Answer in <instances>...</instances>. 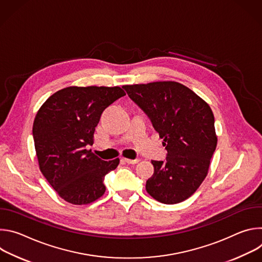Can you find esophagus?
Instances as JSON below:
<instances>
[{
  "instance_id": "34e87169",
  "label": "esophagus",
  "mask_w": 262,
  "mask_h": 262,
  "mask_svg": "<svg viewBox=\"0 0 262 262\" xmlns=\"http://www.w3.org/2000/svg\"><path fill=\"white\" fill-rule=\"evenodd\" d=\"M126 164H130V165H135V164H138L139 163V159H136V160H130V159H122Z\"/></svg>"
}]
</instances>
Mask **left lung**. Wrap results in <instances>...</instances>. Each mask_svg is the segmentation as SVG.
Here are the masks:
<instances>
[{"mask_svg": "<svg viewBox=\"0 0 262 262\" xmlns=\"http://www.w3.org/2000/svg\"><path fill=\"white\" fill-rule=\"evenodd\" d=\"M123 89L150 119L168 152L165 162L151 161L155 173L146 181L147 193L165 204L184 201L205 179L216 147L210 106L177 82L125 85Z\"/></svg>", "mask_w": 262, "mask_h": 262, "instance_id": "obj_1", "label": "left lung"}]
</instances>
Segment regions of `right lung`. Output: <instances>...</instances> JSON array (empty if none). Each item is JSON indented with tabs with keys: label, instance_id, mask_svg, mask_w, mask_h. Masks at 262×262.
Masks as SVG:
<instances>
[{
	"label": "right lung",
	"instance_id": "add662e5",
	"mask_svg": "<svg viewBox=\"0 0 262 262\" xmlns=\"http://www.w3.org/2000/svg\"><path fill=\"white\" fill-rule=\"evenodd\" d=\"M124 95L120 87H67L37 112L33 138L39 168L65 201L89 204L104 194V176L119 159L102 161L86 146L93 144L103 110Z\"/></svg>",
	"mask_w": 262,
	"mask_h": 262
}]
</instances>
